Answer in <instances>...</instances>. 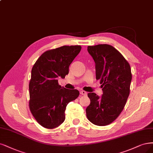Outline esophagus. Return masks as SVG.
<instances>
[{"instance_id": "obj_1", "label": "esophagus", "mask_w": 153, "mask_h": 153, "mask_svg": "<svg viewBox=\"0 0 153 153\" xmlns=\"http://www.w3.org/2000/svg\"><path fill=\"white\" fill-rule=\"evenodd\" d=\"M80 94H81V95H83V96H86V95L87 94V92L84 91H81L80 92Z\"/></svg>"}]
</instances>
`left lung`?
Returning a JSON list of instances; mask_svg holds the SVG:
<instances>
[{
	"instance_id": "1",
	"label": "left lung",
	"mask_w": 153,
	"mask_h": 153,
	"mask_svg": "<svg viewBox=\"0 0 153 153\" xmlns=\"http://www.w3.org/2000/svg\"><path fill=\"white\" fill-rule=\"evenodd\" d=\"M87 51L96 63V80H100L103 94L88 93L91 104L86 108L88 120L93 124L111 123L122 111L130 94V66L113 46L99 44L88 46Z\"/></svg>"
}]
</instances>
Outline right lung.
<instances>
[{
	"instance_id": "right-lung-1",
	"label": "right lung",
	"mask_w": 153,
	"mask_h": 153,
	"mask_svg": "<svg viewBox=\"0 0 153 153\" xmlns=\"http://www.w3.org/2000/svg\"><path fill=\"white\" fill-rule=\"evenodd\" d=\"M81 49L80 45H64L47 51L32 68L29 107L36 122L45 128H56L64 122L67 104L79 96L76 89L59 85L57 78L68 74L70 64Z\"/></svg>"
}]
</instances>
